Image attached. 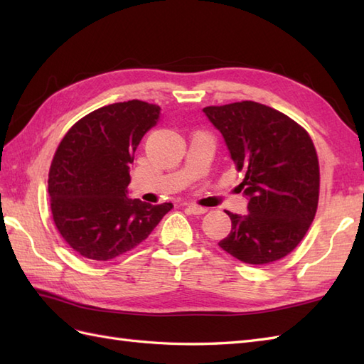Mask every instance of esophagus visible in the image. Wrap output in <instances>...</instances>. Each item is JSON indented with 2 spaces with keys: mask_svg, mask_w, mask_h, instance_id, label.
Segmentation results:
<instances>
[{
  "mask_svg": "<svg viewBox=\"0 0 364 364\" xmlns=\"http://www.w3.org/2000/svg\"><path fill=\"white\" fill-rule=\"evenodd\" d=\"M188 210H189L192 214H196V215H200V214H205V213H206V208L198 206V205H196V203H189V205H188Z\"/></svg>",
  "mask_w": 364,
  "mask_h": 364,
  "instance_id": "esophagus-1",
  "label": "esophagus"
}]
</instances>
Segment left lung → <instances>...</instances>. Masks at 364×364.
<instances>
[{"label": "left lung", "mask_w": 364, "mask_h": 364, "mask_svg": "<svg viewBox=\"0 0 364 364\" xmlns=\"http://www.w3.org/2000/svg\"><path fill=\"white\" fill-rule=\"evenodd\" d=\"M203 112L244 172L239 189L249 200V214L227 211L231 231L219 245L247 264L282 259L304 239L318 210L319 162L311 137L261 103L208 106Z\"/></svg>", "instance_id": "left-lung-1"}]
</instances>
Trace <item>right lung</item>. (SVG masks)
<instances>
[{
	"instance_id": "right-lung-1",
	"label": "right lung",
	"mask_w": 364,
	"mask_h": 364,
	"mask_svg": "<svg viewBox=\"0 0 364 364\" xmlns=\"http://www.w3.org/2000/svg\"><path fill=\"white\" fill-rule=\"evenodd\" d=\"M161 107L131 100L100 107L68 129L50 167L56 228L81 257L107 261L145 241L172 203L128 197L129 168Z\"/></svg>"
}]
</instances>
